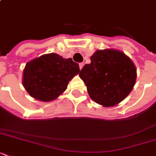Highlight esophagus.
Instances as JSON below:
<instances>
[{"mask_svg": "<svg viewBox=\"0 0 156 156\" xmlns=\"http://www.w3.org/2000/svg\"><path fill=\"white\" fill-rule=\"evenodd\" d=\"M83 66H84V64L83 63H79V69H82L83 67Z\"/></svg>", "mask_w": 156, "mask_h": 156, "instance_id": "obj_1", "label": "esophagus"}]
</instances>
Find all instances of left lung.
I'll list each match as a JSON object with an SVG mask.
<instances>
[{
  "instance_id": "obj_1",
  "label": "left lung",
  "mask_w": 156,
  "mask_h": 156,
  "mask_svg": "<svg viewBox=\"0 0 156 156\" xmlns=\"http://www.w3.org/2000/svg\"><path fill=\"white\" fill-rule=\"evenodd\" d=\"M90 61L79 73L90 97L104 107L119 104L135 84L136 68L132 61L123 52L112 49L98 50Z\"/></svg>"
}]
</instances>
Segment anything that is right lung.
<instances>
[{"mask_svg":"<svg viewBox=\"0 0 156 156\" xmlns=\"http://www.w3.org/2000/svg\"><path fill=\"white\" fill-rule=\"evenodd\" d=\"M79 71L78 64L71 58L46 54L26 65L23 83L31 97L48 102L66 90L69 82Z\"/></svg>","mask_w":156,"mask_h":156,"instance_id":"obj_1","label":"right lung"}]
</instances>
